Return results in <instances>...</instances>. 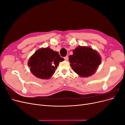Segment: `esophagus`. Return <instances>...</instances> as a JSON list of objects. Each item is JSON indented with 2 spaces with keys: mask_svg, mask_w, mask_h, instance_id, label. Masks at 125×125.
Instances as JSON below:
<instances>
[{
  "mask_svg": "<svg viewBox=\"0 0 125 125\" xmlns=\"http://www.w3.org/2000/svg\"><path fill=\"white\" fill-rule=\"evenodd\" d=\"M64 59H65V60H68V56H65V57H64Z\"/></svg>",
  "mask_w": 125,
  "mask_h": 125,
  "instance_id": "34e87169",
  "label": "esophagus"
}]
</instances>
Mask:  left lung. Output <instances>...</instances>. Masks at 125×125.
I'll list each match as a JSON object with an SVG mask.
<instances>
[{"label": "left lung", "mask_w": 125, "mask_h": 125, "mask_svg": "<svg viewBox=\"0 0 125 125\" xmlns=\"http://www.w3.org/2000/svg\"><path fill=\"white\" fill-rule=\"evenodd\" d=\"M70 66L75 73L82 77H88L95 73L101 62L98 52L89 47L79 46L73 51L69 57Z\"/></svg>", "instance_id": "1"}]
</instances>
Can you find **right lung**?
<instances>
[{
	"instance_id": "right-lung-1",
	"label": "right lung",
	"mask_w": 125,
	"mask_h": 125,
	"mask_svg": "<svg viewBox=\"0 0 125 125\" xmlns=\"http://www.w3.org/2000/svg\"><path fill=\"white\" fill-rule=\"evenodd\" d=\"M64 59L58 52L50 48H43L37 50L28 62L30 70L35 77L42 79H50L57 68L60 62Z\"/></svg>"
}]
</instances>
